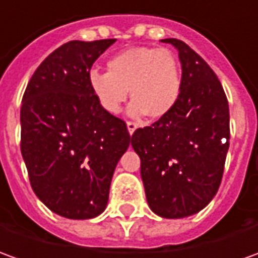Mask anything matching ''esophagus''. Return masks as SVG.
I'll use <instances>...</instances> for the list:
<instances>
[{
	"instance_id": "esophagus-1",
	"label": "esophagus",
	"mask_w": 258,
	"mask_h": 258,
	"mask_svg": "<svg viewBox=\"0 0 258 258\" xmlns=\"http://www.w3.org/2000/svg\"><path fill=\"white\" fill-rule=\"evenodd\" d=\"M127 128H128L130 134H133L135 130H137V123H134V121H127Z\"/></svg>"
}]
</instances>
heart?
Here are the masks:
<instances>
[{
    "label": "heart",
    "mask_w": 258,
    "mask_h": 258,
    "mask_svg": "<svg viewBox=\"0 0 258 258\" xmlns=\"http://www.w3.org/2000/svg\"><path fill=\"white\" fill-rule=\"evenodd\" d=\"M107 73L92 71L89 85L102 109L117 114L130 92V114L152 120L165 117L174 107L181 89L177 55L167 48L131 47L113 55Z\"/></svg>",
    "instance_id": "1"
}]
</instances>
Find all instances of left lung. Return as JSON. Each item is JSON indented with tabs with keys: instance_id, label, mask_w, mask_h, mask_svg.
I'll return each mask as SVG.
<instances>
[{
	"instance_id": "8db88e82",
	"label": "left lung",
	"mask_w": 258,
	"mask_h": 258,
	"mask_svg": "<svg viewBox=\"0 0 258 258\" xmlns=\"http://www.w3.org/2000/svg\"><path fill=\"white\" fill-rule=\"evenodd\" d=\"M179 51L181 89L172 110L137 128L131 145L141 158L151 210L163 218L192 215L221 185L229 149V104L211 67L184 41L165 39Z\"/></svg>"
}]
</instances>
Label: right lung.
Returning <instances> with one entry per match:
<instances>
[{
  "instance_id": "add662e5",
  "label": "right lung",
  "mask_w": 258,
  "mask_h": 258,
  "mask_svg": "<svg viewBox=\"0 0 258 258\" xmlns=\"http://www.w3.org/2000/svg\"><path fill=\"white\" fill-rule=\"evenodd\" d=\"M116 39L73 40L37 67L23 93L21 152L35 194L70 219L102 214L117 162L131 137L89 85L93 62Z\"/></svg>"
}]
</instances>
